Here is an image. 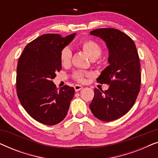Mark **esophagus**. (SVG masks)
Here are the masks:
<instances>
[{"label": "esophagus", "mask_w": 158, "mask_h": 158, "mask_svg": "<svg viewBox=\"0 0 158 158\" xmlns=\"http://www.w3.org/2000/svg\"><path fill=\"white\" fill-rule=\"evenodd\" d=\"M74 88H75V91H79V90H81L82 88H83V87H82V86L80 85H75L74 86Z\"/></svg>", "instance_id": "1"}]
</instances>
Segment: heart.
<instances>
[{"instance_id":"b5f03b06","label":"heart","mask_w":158,"mask_h":158,"mask_svg":"<svg viewBox=\"0 0 158 158\" xmlns=\"http://www.w3.org/2000/svg\"><path fill=\"white\" fill-rule=\"evenodd\" d=\"M80 45H81V47L84 52L87 54L88 57L93 60L98 58L102 53V49H101L100 44L94 40H83ZM71 58H72V52L70 49L68 47H64L62 49L61 52H60V62H61L62 66L68 67L70 65ZM73 78L79 83H85L86 78L91 76V75L88 73L77 71V72L73 73Z\"/></svg>"}]
</instances>
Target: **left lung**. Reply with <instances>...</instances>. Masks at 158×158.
<instances>
[{
  "label": "left lung",
  "mask_w": 158,
  "mask_h": 158,
  "mask_svg": "<svg viewBox=\"0 0 158 158\" xmlns=\"http://www.w3.org/2000/svg\"><path fill=\"white\" fill-rule=\"evenodd\" d=\"M90 34L104 41L109 55V65L96 79L99 83L109 85V89L94 88L90 109L99 120L111 122L126 114L135 104L141 85L139 55L133 40L119 30L101 28Z\"/></svg>",
  "instance_id": "8db88e82"
}]
</instances>
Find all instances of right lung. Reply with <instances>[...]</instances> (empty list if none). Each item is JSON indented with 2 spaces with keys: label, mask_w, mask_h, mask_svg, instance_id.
<instances>
[{
  "label": "right lung",
  "mask_w": 158,
  "mask_h": 158,
  "mask_svg": "<svg viewBox=\"0 0 158 158\" xmlns=\"http://www.w3.org/2000/svg\"><path fill=\"white\" fill-rule=\"evenodd\" d=\"M76 33L65 37L46 34L29 43L17 65V96L28 114L46 125L57 124L65 118L75 90L64 85L58 90L52 79L62 69L60 52Z\"/></svg>",
  "instance_id": "obj_1"
}]
</instances>
